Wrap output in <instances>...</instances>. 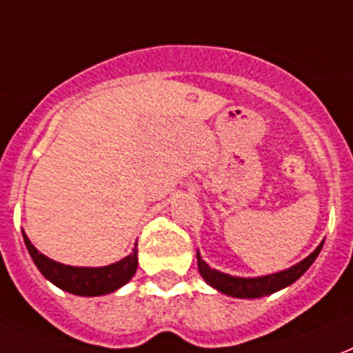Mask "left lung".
Wrapping results in <instances>:
<instances>
[{
    "label": "left lung",
    "instance_id": "1",
    "mask_svg": "<svg viewBox=\"0 0 353 353\" xmlns=\"http://www.w3.org/2000/svg\"><path fill=\"white\" fill-rule=\"evenodd\" d=\"M324 243H321L313 252L300 263L293 265L285 270L274 272V274L258 276V278H239V276H230L221 272L217 269H212L210 265L201 258V254L196 252V265H199V272L206 280L208 285L217 289L219 293H225L234 299H259V296H267L272 294L280 289L288 288L293 281H296L300 276L304 274L305 270L310 269L311 263L315 261L319 252Z\"/></svg>",
    "mask_w": 353,
    "mask_h": 353
}]
</instances>
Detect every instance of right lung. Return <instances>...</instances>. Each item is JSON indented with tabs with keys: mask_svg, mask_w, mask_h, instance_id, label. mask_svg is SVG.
<instances>
[{
	"mask_svg": "<svg viewBox=\"0 0 353 353\" xmlns=\"http://www.w3.org/2000/svg\"><path fill=\"white\" fill-rule=\"evenodd\" d=\"M23 241L38 270L57 288L79 296H101L112 293L123 288L138 269V248H136L138 243L127 258L119 259L116 263L106 267H72V265L53 261L42 252H38L26 234H23Z\"/></svg>",
	"mask_w": 353,
	"mask_h": 353,
	"instance_id": "right-lung-1",
	"label": "right lung"
}]
</instances>
